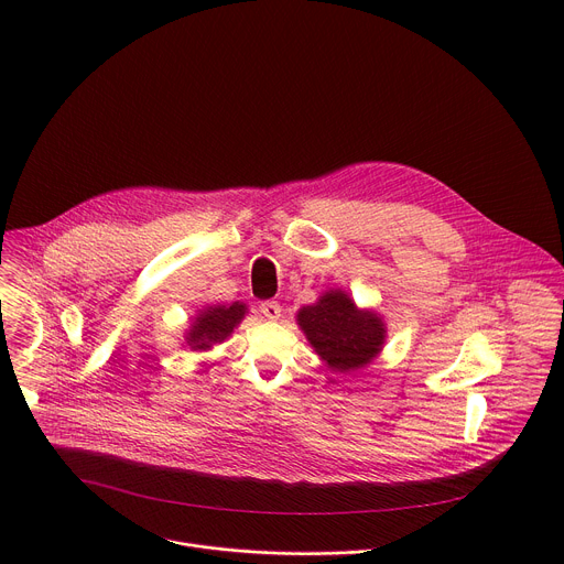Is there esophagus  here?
<instances>
[{
    "label": "esophagus",
    "instance_id": "1",
    "mask_svg": "<svg viewBox=\"0 0 564 564\" xmlns=\"http://www.w3.org/2000/svg\"><path fill=\"white\" fill-rule=\"evenodd\" d=\"M261 312H263L265 318L276 321L281 316V303L279 301H263L261 303Z\"/></svg>",
    "mask_w": 564,
    "mask_h": 564
}]
</instances>
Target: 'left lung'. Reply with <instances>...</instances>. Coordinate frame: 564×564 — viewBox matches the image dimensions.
<instances>
[{
	"instance_id": "8db88e82",
	"label": "left lung",
	"mask_w": 564,
	"mask_h": 564,
	"mask_svg": "<svg viewBox=\"0 0 564 564\" xmlns=\"http://www.w3.org/2000/svg\"><path fill=\"white\" fill-rule=\"evenodd\" d=\"M299 326L316 355L339 372L357 370L381 350L386 330L381 318L361 312L341 290H330L299 312Z\"/></svg>"
}]
</instances>
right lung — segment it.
<instances>
[{"instance_id":"obj_1","label":"right lung","mask_w":564,"mask_h":564,"mask_svg":"<svg viewBox=\"0 0 564 564\" xmlns=\"http://www.w3.org/2000/svg\"><path fill=\"white\" fill-rule=\"evenodd\" d=\"M246 316L243 303H231V305H214L200 312L196 324L192 326L187 335V344L196 350H205L216 341H223L231 335L234 326L240 324V318Z\"/></svg>"}]
</instances>
